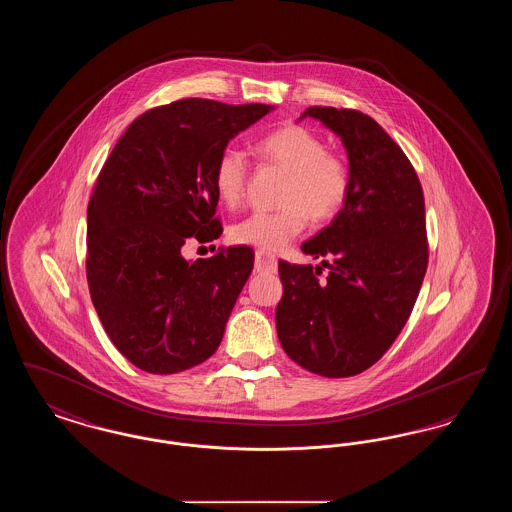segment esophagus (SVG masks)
<instances>
[{"label":"esophagus","instance_id":"1","mask_svg":"<svg viewBox=\"0 0 512 512\" xmlns=\"http://www.w3.org/2000/svg\"><path fill=\"white\" fill-rule=\"evenodd\" d=\"M276 267H278V261H276V257L272 253L263 251V249H259L255 253V270L257 272H274Z\"/></svg>","mask_w":512,"mask_h":512}]
</instances>
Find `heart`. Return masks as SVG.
Instances as JSON below:
<instances>
[{
    "instance_id": "heart-1",
    "label": "heart",
    "mask_w": 512,
    "mask_h": 512,
    "mask_svg": "<svg viewBox=\"0 0 512 512\" xmlns=\"http://www.w3.org/2000/svg\"><path fill=\"white\" fill-rule=\"evenodd\" d=\"M257 149L265 159L290 172L282 197L286 207L280 211L255 209L245 215L230 228L234 242L280 251L305 230L309 217L324 222L343 209L351 190V172L340 155L326 151L324 140L315 132L288 124L267 134ZM213 182L226 205H236L242 199L247 159L240 147L220 151Z\"/></svg>"
}]
</instances>
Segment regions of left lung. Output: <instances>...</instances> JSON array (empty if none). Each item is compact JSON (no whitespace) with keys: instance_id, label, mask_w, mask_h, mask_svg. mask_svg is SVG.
Segmentation results:
<instances>
[{"instance_id":"8db88e82","label":"left lung","mask_w":512,"mask_h":512,"mask_svg":"<svg viewBox=\"0 0 512 512\" xmlns=\"http://www.w3.org/2000/svg\"><path fill=\"white\" fill-rule=\"evenodd\" d=\"M345 147L351 190L334 220L301 245L317 268L278 261L276 332L288 357L326 378L374 365L413 311L428 267L424 195L388 132L351 109L309 107ZM322 266L329 276L320 279Z\"/></svg>"}]
</instances>
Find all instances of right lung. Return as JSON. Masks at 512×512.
I'll return each mask as SVG.
<instances>
[{"label": "right lung", "mask_w": 512, "mask_h": 512, "mask_svg": "<svg viewBox=\"0 0 512 512\" xmlns=\"http://www.w3.org/2000/svg\"><path fill=\"white\" fill-rule=\"evenodd\" d=\"M274 107L180 99L140 115L99 172L88 203L86 276L115 347L151 374L207 361L253 270L247 245L186 261L188 238L213 242L220 151Z\"/></svg>", "instance_id": "add662e5"}]
</instances>
